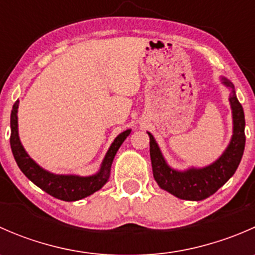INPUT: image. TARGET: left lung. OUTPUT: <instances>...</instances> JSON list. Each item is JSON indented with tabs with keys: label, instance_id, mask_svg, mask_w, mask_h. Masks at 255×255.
Segmentation results:
<instances>
[{
	"label": "left lung",
	"instance_id": "1",
	"mask_svg": "<svg viewBox=\"0 0 255 255\" xmlns=\"http://www.w3.org/2000/svg\"><path fill=\"white\" fill-rule=\"evenodd\" d=\"M222 84L232 90L230 104L233 116V135L225 153L206 168H191L186 171H177L166 164L158 143L148 132L150 144V160L153 175L160 189L170 192L181 200L201 201L215 194L226 184L237 170L246 145V120L243 107L236 96L235 86L230 80L222 78Z\"/></svg>",
	"mask_w": 255,
	"mask_h": 255
}]
</instances>
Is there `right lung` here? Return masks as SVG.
Here are the masks:
<instances>
[{
    "instance_id": "right-lung-1",
    "label": "right lung",
    "mask_w": 255,
    "mask_h": 255,
    "mask_svg": "<svg viewBox=\"0 0 255 255\" xmlns=\"http://www.w3.org/2000/svg\"><path fill=\"white\" fill-rule=\"evenodd\" d=\"M18 104L16 101L11 112V143L12 153L18 168L22 170L33 184L51 195L53 197L63 201H78L84 197L90 196L94 192L99 191L110 179L111 174V165L116 153L125 142L126 138L129 135L130 129L125 130L116 137L113 143L110 146L109 151L105 155L104 161L101 164L99 173L91 176H79V175H56V174L49 173L40 168L32 158L27 154L23 145L20 144L19 137H18Z\"/></svg>"
}]
</instances>
